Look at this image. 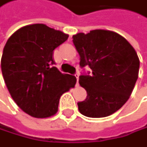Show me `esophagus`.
<instances>
[{
	"label": "esophagus",
	"instance_id": "1",
	"mask_svg": "<svg viewBox=\"0 0 147 147\" xmlns=\"http://www.w3.org/2000/svg\"><path fill=\"white\" fill-rule=\"evenodd\" d=\"M75 77H76V81H77V83H76V85H78V81H79V74H75Z\"/></svg>",
	"mask_w": 147,
	"mask_h": 147
}]
</instances>
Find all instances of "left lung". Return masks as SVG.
I'll return each instance as SVG.
<instances>
[{
	"label": "left lung",
	"mask_w": 147,
	"mask_h": 147,
	"mask_svg": "<svg viewBox=\"0 0 147 147\" xmlns=\"http://www.w3.org/2000/svg\"><path fill=\"white\" fill-rule=\"evenodd\" d=\"M73 42L80 55V66L92 69L80 75L79 84L87 97L79 102L82 115L93 118L115 113L129 99L139 73V58L125 38L115 32L93 30L79 32Z\"/></svg>",
	"instance_id": "8db88e82"
}]
</instances>
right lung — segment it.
Segmentation results:
<instances>
[{"mask_svg": "<svg viewBox=\"0 0 147 147\" xmlns=\"http://www.w3.org/2000/svg\"><path fill=\"white\" fill-rule=\"evenodd\" d=\"M68 37L36 23L20 28L8 39L1 61L2 76L13 101L29 115H54L61 95L76 84L74 76L53 66V50Z\"/></svg>", "mask_w": 147, "mask_h": 147, "instance_id": "add662e5", "label": "right lung"}]
</instances>
